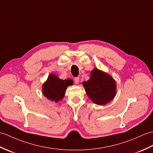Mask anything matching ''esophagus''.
I'll return each instance as SVG.
<instances>
[{"instance_id":"obj_1","label":"esophagus","mask_w":153,"mask_h":153,"mask_svg":"<svg viewBox=\"0 0 153 153\" xmlns=\"http://www.w3.org/2000/svg\"><path fill=\"white\" fill-rule=\"evenodd\" d=\"M74 82H75V83L76 84V85H77V84L79 83V78L78 77H75V78H74Z\"/></svg>"}]
</instances>
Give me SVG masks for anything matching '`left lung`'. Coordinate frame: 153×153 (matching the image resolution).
Returning <instances> with one entry per match:
<instances>
[{
    "label": "left lung",
    "instance_id": "1",
    "mask_svg": "<svg viewBox=\"0 0 153 153\" xmlns=\"http://www.w3.org/2000/svg\"><path fill=\"white\" fill-rule=\"evenodd\" d=\"M86 94L98 105H105L116 95V83L110 74L95 68L91 73L90 79L82 83Z\"/></svg>",
    "mask_w": 153,
    "mask_h": 153
}]
</instances>
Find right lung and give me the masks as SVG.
Masks as SVG:
<instances>
[{
    "instance_id": "add662e5",
    "label": "right lung",
    "mask_w": 153,
    "mask_h": 153,
    "mask_svg": "<svg viewBox=\"0 0 153 153\" xmlns=\"http://www.w3.org/2000/svg\"><path fill=\"white\" fill-rule=\"evenodd\" d=\"M73 83L74 82L71 79L63 80L60 79L57 75L51 74L43 84V94L47 99L58 102L63 99L67 87L72 85Z\"/></svg>"
}]
</instances>
